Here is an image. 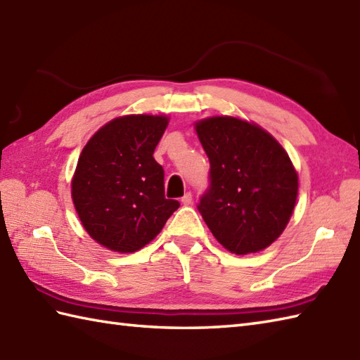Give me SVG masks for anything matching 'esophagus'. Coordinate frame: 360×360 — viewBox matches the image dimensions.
Here are the masks:
<instances>
[{"mask_svg":"<svg viewBox=\"0 0 360 360\" xmlns=\"http://www.w3.org/2000/svg\"><path fill=\"white\" fill-rule=\"evenodd\" d=\"M192 201H193V198H192V193H190V192H187L184 196H182V200H181V202L184 204V205H190V204H192Z\"/></svg>","mask_w":360,"mask_h":360,"instance_id":"obj_1","label":"esophagus"}]
</instances>
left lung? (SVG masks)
Returning <instances> with one entry per match:
<instances>
[{
    "label": "left lung",
    "instance_id": "obj_1",
    "mask_svg": "<svg viewBox=\"0 0 360 360\" xmlns=\"http://www.w3.org/2000/svg\"><path fill=\"white\" fill-rule=\"evenodd\" d=\"M195 128L210 160V184L198 204L205 224L232 254L271 246L297 201L288 153L263 128L236 117H209Z\"/></svg>",
    "mask_w": 360,
    "mask_h": 360
}]
</instances>
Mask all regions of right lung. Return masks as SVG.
I'll use <instances>...</instances> for the list:
<instances>
[{"label":"right lung","mask_w":360,"mask_h":360,"mask_svg":"<svg viewBox=\"0 0 360 360\" xmlns=\"http://www.w3.org/2000/svg\"><path fill=\"white\" fill-rule=\"evenodd\" d=\"M165 116H124L91 137L72 178V201L85 231L106 249L129 254L162 231L179 202L167 200L164 168L153 153Z\"/></svg>","instance_id":"add662e5"}]
</instances>
